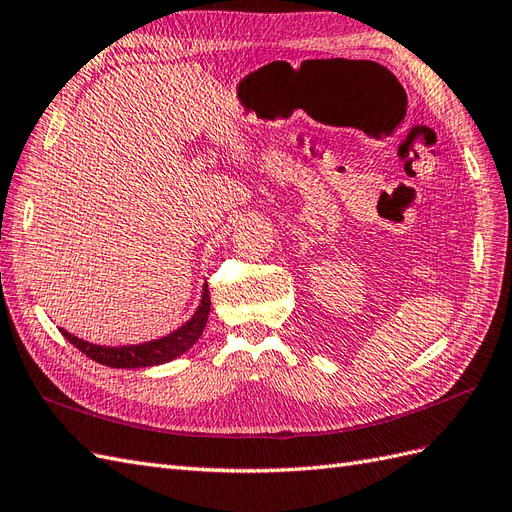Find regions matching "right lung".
Masks as SVG:
<instances>
[{
    "label": "right lung",
    "instance_id": "obj_1",
    "mask_svg": "<svg viewBox=\"0 0 512 512\" xmlns=\"http://www.w3.org/2000/svg\"><path fill=\"white\" fill-rule=\"evenodd\" d=\"M209 305H212V300H209V290L205 283L203 294H201V303H199V309L194 311V316L186 324H181L177 331L168 333L166 337L153 339V342H144V344L99 346V344L86 342V339L75 337L64 329H60V333L67 337L75 348H80L86 357H90L101 365H108V368H123V370L151 368V365H162V363H168V361L181 357L183 352L199 342V337L203 335L205 324H207Z\"/></svg>",
    "mask_w": 512,
    "mask_h": 512
}]
</instances>
